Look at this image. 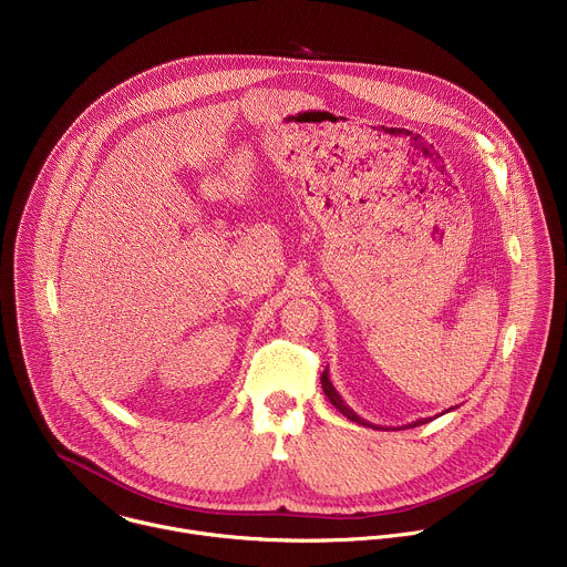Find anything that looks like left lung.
I'll return each instance as SVG.
<instances>
[{
    "mask_svg": "<svg viewBox=\"0 0 567 567\" xmlns=\"http://www.w3.org/2000/svg\"><path fill=\"white\" fill-rule=\"evenodd\" d=\"M321 388H323V392H326V396L330 399V403L343 414V416H348L352 423H359V425H365V427H374V430H405V427H416V425H421V423H427V421H432L434 416H427V419H416V421H412V423H408V425H396V427H388V425H374V423H370V421H365V419H361L350 405H346V401L339 396V392L334 390V385H332V381H330V377H328V368L323 370V374H321ZM450 410H454V408H447L445 412H450ZM445 412H441V414H445Z\"/></svg>",
    "mask_w": 567,
    "mask_h": 567,
    "instance_id": "1",
    "label": "left lung"
}]
</instances>
